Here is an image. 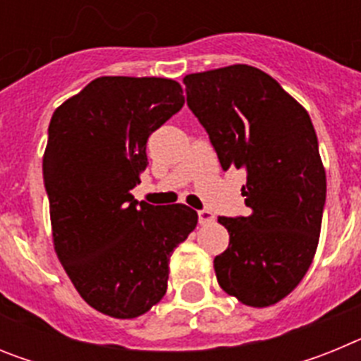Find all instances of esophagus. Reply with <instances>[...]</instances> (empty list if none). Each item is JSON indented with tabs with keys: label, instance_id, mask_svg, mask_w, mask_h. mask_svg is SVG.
Masks as SVG:
<instances>
[{
	"label": "esophagus",
	"instance_id": "34e87169",
	"mask_svg": "<svg viewBox=\"0 0 361 361\" xmlns=\"http://www.w3.org/2000/svg\"><path fill=\"white\" fill-rule=\"evenodd\" d=\"M213 219H215V215H213L209 209H200V212H199V222H200V224H209V222H213Z\"/></svg>",
	"mask_w": 361,
	"mask_h": 361
}]
</instances>
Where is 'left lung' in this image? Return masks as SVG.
<instances>
[{
  "mask_svg": "<svg viewBox=\"0 0 361 361\" xmlns=\"http://www.w3.org/2000/svg\"><path fill=\"white\" fill-rule=\"evenodd\" d=\"M186 101L208 132L222 170H245L247 216H219L229 245L215 257L216 280L251 307L288 296L317 253L325 170L304 106L250 65L184 78Z\"/></svg>",
  "mask_w": 361,
  "mask_h": 361,
  "instance_id": "8db88e82",
  "label": "left lung"
}]
</instances>
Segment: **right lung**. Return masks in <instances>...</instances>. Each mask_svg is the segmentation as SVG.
I'll use <instances>...</instances> for the list:
<instances>
[{
    "instance_id": "add662e5",
    "label": "right lung",
    "mask_w": 361,
    "mask_h": 361,
    "mask_svg": "<svg viewBox=\"0 0 361 361\" xmlns=\"http://www.w3.org/2000/svg\"><path fill=\"white\" fill-rule=\"evenodd\" d=\"M184 104L164 78L104 75L54 111L43 155L57 258L86 304L137 318L161 302L173 250L197 226L184 204L152 206L130 191L146 142Z\"/></svg>"
}]
</instances>
